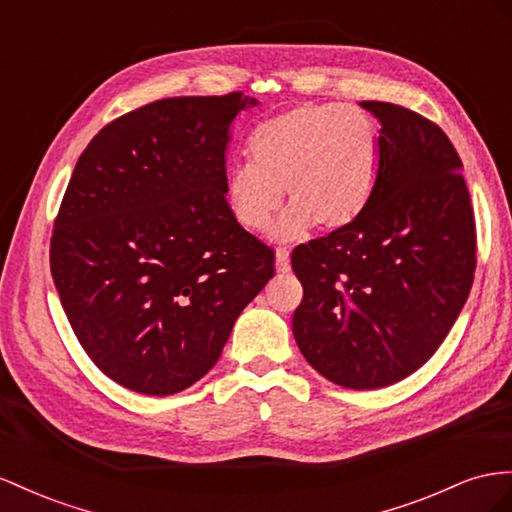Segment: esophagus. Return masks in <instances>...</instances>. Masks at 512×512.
I'll return each instance as SVG.
<instances>
[{
	"label": "esophagus",
	"instance_id": "34e87169",
	"mask_svg": "<svg viewBox=\"0 0 512 512\" xmlns=\"http://www.w3.org/2000/svg\"><path fill=\"white\" fill-rule=\"evenodd\" d=\"M275 269L280 273L290 271V254L286 247H278V250H275Z\"/></svg>",
	"mask_w": 512,
	"mask_h": 512
}]
</instances>
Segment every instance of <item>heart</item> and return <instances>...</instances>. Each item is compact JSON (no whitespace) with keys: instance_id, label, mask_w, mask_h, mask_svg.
<instances>
[{"instance_id":"obj_1","label":"heart","mask_w":512,"mask_h":512,"mask_svg":"<svg viewBox=\"0 0 512 512\" xmlns=\"http://www.w3.org/2000/svg\"><path fill=\"white\" fill-rule=\"evenodd\" d=\"M247 159L224 178L230 217L247 232H265L284 191L290 209L273 239L297 241L312 226L334 232L362 215L379 178V131L362 107L299 105L258 124Z\"/></svg>"}]
</instances>
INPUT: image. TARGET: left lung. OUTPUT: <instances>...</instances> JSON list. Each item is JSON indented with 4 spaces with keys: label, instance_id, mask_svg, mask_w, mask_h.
Masks as SVG:
<instances>
[{
    "label": "left lung",
    "instance_id": "left-lung-1",
    "mask_svg": "<svg viewBox=\"0 0 512 512\" xmlns=\"http://www.w3.org/2000/svg\"><path fill=\"white\" fill-rule=\"evenodd\" d=\"M359 105L381 124L377 185L351 226L295 247L293 334L325 379L377 390L448 336L474 282L476 226L448 135L400 105Z\"/></svg>",
    "mask_w": 512,
    "mask_h": 512
}]
</instances>
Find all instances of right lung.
Listing matches in <instances>:
<instances>
[{"instance_id":"right-lung-1","label":"right lung","mask_w":512,"mask_h":512,"mask_svg":"<svg viewBox=\"0 0 512 512\" xmlns=\"http://www.w3.org/2000/svg\"><path fill=\"white\" fill-rule=\"evenodd\" d=\"M256 99L178 96L92 137L51 237L75 336L122 388L170 396L200 381L273 278V252L228 213L232 120Z\"/></svg>"}]
</instances>
